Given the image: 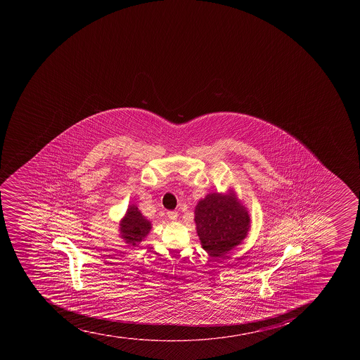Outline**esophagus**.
Segmentation results:
<instances>
[{
  "label": "esophagus",
  "instance_id": "1",
  "mask_svg": "<svg viewBox=\"0 0 360 360\" xmlns=\"http://www.w3.org/2000/svg\"><path fill=\"white\" fill-rule=\"evenodd\" d=\"M167 217H169V219H171V221H177L178 214H177V212H176V211H169V212H167Z\"/></svg>",
  "mask_w": 360,
  "mask_h": 360
}]
</instances>
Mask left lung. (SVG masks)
Listing matches in <instances>:
<instances>
[{"label": "left lung", "instance_id": "obj_1", "mask_svg": "<svg viewBox=\"0 0 360 360\" xmlns=\"http://www.w3.org/2000/svg\"><path fill=\"white\" fill-rule=\"evenodd\" d=\"M195 223L203 249L211 257H221L248 236L250 216L233 191L214 193L197 204Z\"/></svg>", "mask_w": 360, "mask_h": 360}]
</instances>
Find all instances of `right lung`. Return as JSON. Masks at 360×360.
<instances>
[{
  "instance_id": "1",
  "label": "right lung",
  "mask_w": 360,
  "mask_h": 360,
  "mask_svg": "<svg viewBox=\"0 0 360 360\" xmlns=\"http://www.w3.org/2000/svg\"><path fill=\"white\" fill-rule=\"evenodd\" d=\"M150 230H151V223L141 214L139 207L130 205L127 210V214L122 218L120 223L122 238L130 245L137 246L143 239L146 238Z\"/></svg>"
}]
</instances>
